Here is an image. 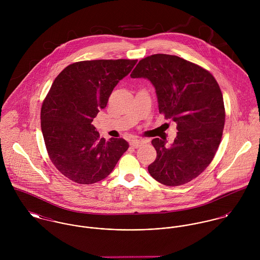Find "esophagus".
Instances as JSON below:
<instances>
[{"mask_svg": "<svg viewBox=\"0 0 260 260\" xmlns=\"http://www.w3.org/2000/svg\"><path fill=\"white\" fill-rule=\"evenodd\" d=\"M145 141L144 140H139V139H134V140H131L130 142V145L134 148H138L139 146H141L142 144H144Z\"/></svg>", "mask_w": 260, "mask_h": 260, "instance_id": "1", "label": "esophagus"}]
</instances>
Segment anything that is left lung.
<instances>
[{
    "label": "left lung",
    "instance_id": "left-lung-1",
    "mask_svg": "<svg viewBox=\"0 0 260 260\" xmlns=\"http://www.w3.org/2000/svg\"><path fill=\"white\" fill-rule=\"evenodd\" d=\"M131 78H145L156 90L159 112L177 124L171 147L152 140L157 157L150 175L167 186L185 184L211 163L222 137L225 110L215 78L184 59L155 54L139 61Z\"/></svg>",
    "mask_w": 260,
    "mask_h": 260
}]
</instances>
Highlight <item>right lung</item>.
I'll return each instance as SVG.
<instances>
[{"mask_svg":"<svg viewBox=\"0 0 260 260\" xmlns=\"http://www.w3.org/2000/svg\"><path fill=\"white\" fill-rule=\"evenodd\" d=\"M136 63L126 59L77 62L53 82L41 109L42 133L52 163L76 183L106 178L129 147L123 138L100 139L92 121Z\"/></svg>","mask_w":260,"mask_h":260,"instance_id":"add662e5","label":"right lung"}]
</instances>
